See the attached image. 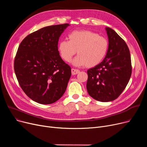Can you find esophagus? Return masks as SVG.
Masks as SVG:
<instances>
[{"label": "esophagus", "instance_id": "esophagus-1", "mask_svg": "<svg viewBox=\"0 0 147 147\" xmlns=\"http://www.w3.org/2000/svg\"><path fill=\"white\" fill-rule=\"evenodd\" d=\"M80 72L79 69H75V68H72L71 69V73L73 75H76L77 74H78Z\"/></svg>", "mask_w": 147, "mask_h": 147}]
</instances>
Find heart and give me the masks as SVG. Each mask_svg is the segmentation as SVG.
<instances>
[{
  "instance_id": "1",
  "label": "heart",
  "mask_w": 147,
  "mask_h": 147,
  "mask_svg": "<svg viewBox=\"0 0 147 147\" xmlns=\"http://www.w3.org/2000/svg\"><path fill=\"white\" fill-rule=\"evenodd\" d=\"M68 41L61 40L58 45L60 56L65 61L73 60L75 65L93 67L99 64L106 55L109 42L106 38L89 30H76L68 35Z\"/></svg>"
}]
</instances>
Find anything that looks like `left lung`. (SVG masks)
<instances>
[{
    "label": "left lung",
    "mask_w": 147,
    "mask_h": 147,
    "mask_svg": "<svg viewBox=\"0 0 147 147\" xmlns=\"http://www.w3.org/2000/svg\"><path fill=\"white\" fill-rule=\"evenodd\" d=\"M109 49L101 63L88 69L86 88L89 95L101 102L117 99L126 88L132 74L130 51L125 40L109 27Z\"/></svg>",
    "instance_id": "1"
}]
</instances>
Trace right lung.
<instances>
[{"mask_svg":"<svg viewBox=\"0 0 147 147\" xmlns=\"http://www.w3.org/2000/svg\"><path fill=\"white\" fill-rule=\"evenodd\" d=\"M68 26L40 28L26 37L18 47L14 60L15 75L24 93L37 103L55 102L67 89L71 67L61 58L58 43Z\"/></svg>","mask_w":147,"mask_h":147,"instance_id":"obj_1","label":"right lung"}]
</instances>
